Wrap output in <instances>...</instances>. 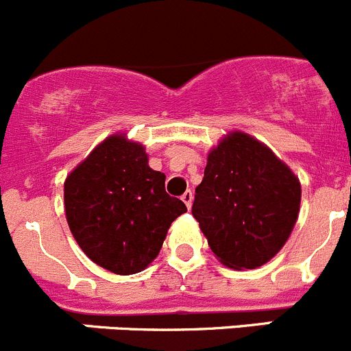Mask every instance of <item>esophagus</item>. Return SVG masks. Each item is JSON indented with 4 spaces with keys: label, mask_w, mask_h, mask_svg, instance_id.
Here are the masks:
<instances>
[{
    "label": "esophagus",
    "mask_w": 351,
    "mask_h": 351,
    "mask_svg": "<svg viewBox=\"0 0 351 351\" xmlns=\"http://www.w3.org/2000/svg\"><path fill=\"white\" fill-rule=\"evenodd\" d=\"M182 200H183V202H185V206H186V207H189V209H190V207H192L193 193H192V192H190V190H186V192H185V193H183V195H182Z\"/></svg>",
    "instance_id": "obj_1"
}]
</instances>
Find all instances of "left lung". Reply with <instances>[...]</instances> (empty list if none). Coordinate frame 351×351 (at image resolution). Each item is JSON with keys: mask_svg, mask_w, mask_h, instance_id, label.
Here are the masks:
<instances>
[{"mask_svg": "<svg viewBox=\"0 0 351 351\" xmlns=\"http://www.w3.org/2000/svg\"><path fill=\"white\" fill-rule=\"evenodd\" d=\"M300 197L298 178L267 145L233 132L207 156L192 214L224 266L255 269L287 243Z\"/></svg>", "mask_w": 351, "mask_h": 351, "instance_id": "1", "label": "left lung"}]
</instances>
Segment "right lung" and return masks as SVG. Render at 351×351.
I'll return each mask as SVG.
<instances>
[{
  "label": "right lung",
  "instance_id": "obj_1",
  "mask_svg": "<svg viewBox=\"0 0 351 351\" xmlns=\"http://www.w3.org/2000/svg\"><path fill=\"white\" fill-rule=\"evenodd\" d=\"M142 144L117 134L101 142L64 182V214L84 254L114 274H135L158 257L186 206L166 193Z\"/></svg>",
  "mask_w": 351,
  "mask_h": 351
}]
</instances>
